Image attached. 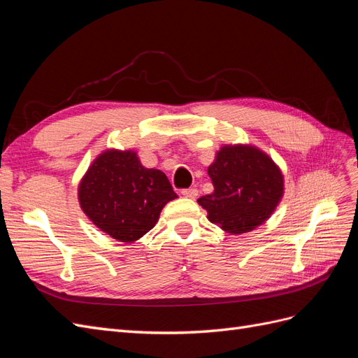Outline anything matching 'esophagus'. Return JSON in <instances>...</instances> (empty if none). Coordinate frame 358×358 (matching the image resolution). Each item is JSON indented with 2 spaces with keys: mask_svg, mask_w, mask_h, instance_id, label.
Returning <instances> with one entry per match:
<instances>
[{
  "mask_svg": "<svg viewBox=\"0 0 358 358\" xmlns=\"http://www.w3.org/2000/svg\"><path fill=\"white\" fill-rule=\"evenodd\" d=\"M180 192H182L183 197H188V199H196L199 196L197 188H185V189H182Z\"/></svg>",
  "mask_w": 358,
  "mask_h": 358,
  "instance_id": "obj_1",
  "label": "esophagus"
}]
</instances>
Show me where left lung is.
I'll return each instance as SVG.
<instances>
[{
	"mask_svg": "<svg viewBox=\"0 0 358 358\" xmlns=\"http://www.w3.org/2000/svg\"><path fill=\"white\" fill-rule=\"evenodd\" d=\"M208 173L215 189L199 203L210 222L233 234L263 224L284 194L280 170L251 146H224Z\"/></svg>",
	"mask_w": 358,
	"mask_h": 358,
	"instance_id": "left-lung-1",
	"label": "left lung"
}]
</instances>
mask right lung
I'll use <instances>...</instances> for the list:
<instances>
[{"label": "right lung", "mask_w": 358, "mask_h": 358, "mask_svg": "<svg viewBox=\"0 0 358 358\" xmlns=\"http://www.w3.org/2000/svg\"><path fill=\"white\" fill-rule=\"evenodd\" d=\"M176 197L164 173L145 169L129 150L101 154L79 187L86 216L121 242H134L154 229L161 209Z\"/></svg>", "instance_id": "add662e5"}]
</instances>
